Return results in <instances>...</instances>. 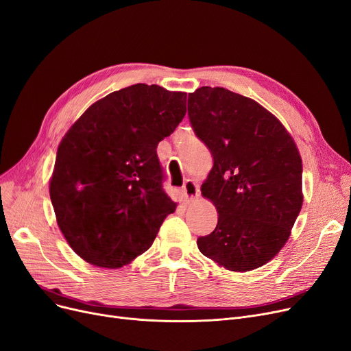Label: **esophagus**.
Wrapping results in <instances>:
<instances>
[{
    "instance_id": "1",
    "label": "esophagus",
    "mask_w": 351,
    "mask_h": 351,
    "mask_svg": "<svg viewBox=\"0 0 351 351\" xmlns=\"http://www.w3.org/2000/svg\"><path fill=\"white\" fill-rule=\"evenodd\" d=\"M182 192H184L186 201H193L195 197L199 196V186H197L196 182H193L192 179H188L184 186H182Z\"/></svg>"
}]
</instances>
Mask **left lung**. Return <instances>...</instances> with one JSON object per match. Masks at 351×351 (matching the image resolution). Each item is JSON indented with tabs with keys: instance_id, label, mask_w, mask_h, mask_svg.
I'll return each mask as SVG.
<instances>
[{
	"instance_id": "8db88e82",
	"label": "left lung",
	"mask_w": 351,
	"mask_h": 351,
	"mask_svg": "<svg viewBox=\"0 0 351 351\" xmlns=\"http://www.w3.org/2000/svg\"><path fill=\"white\" fill-rule=\"evenodd\" d=\"M188 114L213 156L201 192L218 212L197 248L230 271L260 268L285 245L302 206L298 147L260 103L223 87L189 93Z\"/></svg>"
}]
</instances>
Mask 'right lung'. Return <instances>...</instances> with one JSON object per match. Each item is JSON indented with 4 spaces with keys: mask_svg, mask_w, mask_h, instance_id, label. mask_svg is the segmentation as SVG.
<instances>
[{
    "mask_svg": "<svg viewBox=\"0 0 351 351\" xmlns=\"http://www.w3.org/2000/svg\"><path fill=\"white\" fill-rule=\"evenodd\" d=\"M185 113L184 91L139 83L91 104L64 134L50 197L60 231L86 263L130 264L175 212L156 147Z\"/></svg>",
    "mask_w": 351,
    "mask_h": 351,
    "instance_id": "right-lung-1",
    "label": "right lung"
}]
</instances>
